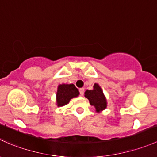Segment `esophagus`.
<instances>
[{
  "label": "esophagus",
  "instance_id": "esophagus-1",
  "mask_svg": "<svg viewBox=\"0 0 157 157\" xmlns=\"http://www.w3.org/2000/svg\"><path fill=\"white\" fill-rule=\"evenodd\" d=\"M84 92H85V89H84V88H80V89H79V93H80L81 96H82V95L84 94Z\"/></svg>",
  "mask_w": 157,
  "mask_h": 157
}]
</instances>
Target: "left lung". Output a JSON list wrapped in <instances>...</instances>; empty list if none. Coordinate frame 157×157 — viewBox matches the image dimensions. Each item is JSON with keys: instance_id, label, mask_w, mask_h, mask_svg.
I'll return each instance as SVG.
<instances>
[{"instance_id": "left-lung-1", "label": "left lung", "mask_w": 157, "mask_h": 157, "mask_svg": "<svg viewBox=\"0 0 157 157\" xmlns=\"http://www.w3.org/2000/svg\"><path fill=\"white\" fill-rule=\"evenodd\" d=\"M85 96L89 100L90 104L94 106L97 112H100L106 107V98L103 95L102 89L98 84H94L93 90H87Z\"/></svg>"}]
</instances>
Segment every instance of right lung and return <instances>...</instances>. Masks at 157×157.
Wrapping results in <instances>:
<instances>
[{"mask_svg": "<svg viewBox=\"0 0 157 157\" xmlns=\"http://www.w3.org/2000/svg\"><path fill=\"white\" fill-rule=\"evenodd\" d=\"M78 90L73 84L59 85L56 93V102L58 106H62L67 104L72 98L78 96Z\"/></svg>", "mask_w": 157, "mask_h": 157, "instance_id": "obj_1", "label": "right lung"}]
</instances>
